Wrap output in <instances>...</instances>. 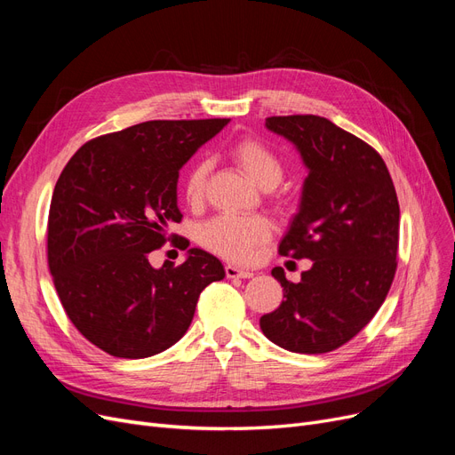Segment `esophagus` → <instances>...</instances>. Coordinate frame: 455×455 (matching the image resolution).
<instances>
[{
  "instance_id": "esophagus-1",
  "label": "esophagus",
  "mask_w": 455,
  "mask_h": 455,
  "mask_svg": "<svg viewBox=\"0 0 455 455\" xmlns=\"http://www.w3.org/2000/svg\"><path fill=\"white\" fill-rule=\"evenodd\" d=\"M226 275H228L229 279H251L254 273L249 271V269H241V267H237V266L228 264V266H226Z\"/></svg>"
}]
</instances>
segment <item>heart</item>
Segmentation results:
<instances>
[{
    "label": "heart",
    "mask_w": 455,
    "mask_h": 455,
    "mask_svg": "<svg viewBox=\"0 0 455 455\" xmlns=\"http://www.w3.org/2000/svg\"><path fill=\"white\" fill-rule=\"evenodd\" d=\"M229 157L261 189L277 188L284 176V164L275 151L256 139H241L229 148ZM211 163L197 159L184 176V197L199 204L204 197ZM271 237V226L261 216H216L199 228V243L211 252L231 261L246 264Z\"/></svg>",
    "instance_id": "obj_1"
}]
</instances>
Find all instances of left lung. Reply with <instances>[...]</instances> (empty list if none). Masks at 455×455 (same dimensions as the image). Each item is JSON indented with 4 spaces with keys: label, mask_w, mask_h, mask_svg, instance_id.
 <instances>
[{
    "label": "left lung",
    "mask_w": 455,
    "mask_h": 455,
    "mask_svg": "<svg viewBox=\"0 0 455 455\" xmlns=\"http://www.w3.org/2000/svg\"><path fill=\"white\" fill-rule=\"evenodd\" d=\"M266 127L292 142L307 169L279 252L313 266L299 283L273 267L284 299L261 316L259 328L286 351H334L371 321L391 288L401 220L396 191L378 151L326 117H267Z\"/></svg>",
    "instance_id": "8db88e82"
}]
</instances>
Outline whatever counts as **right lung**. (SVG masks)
Masks as SVG:
<instances>
[{
    "mask_svg": "<svg viewBox=\"0 0 455 455\" xmlns=\"http://www.w3.org/2000/svg\"><path fill=\"white\" fill-rule=\"evenodd\" d=\"M228 121H146L99 136L76 151L54 186V288L74 326L112 356L146 359L174 346L204 286L226 277L222 261L201 249L159 269L148 254L182 220L178 172Z\"/></svg>",
    "mask_w": 455,
    "mask_h": 455,
    "instance_id": "add662e5",
    "label": "right lung"
}]
</instances>
